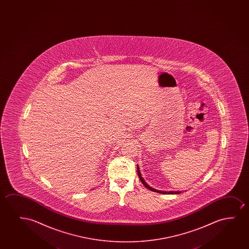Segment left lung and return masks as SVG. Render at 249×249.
I'll use <instances>...</instances> for the list:
<instances>
[{"label": "left lung", "instance_id": "left-lung-1", "mask_svg": "<svg viewBox=\"0 0 249 249\" xmlns=\"http://www.w3.org/2000/svg\"><path fill=\"white\" fill-rule=\"evenodd\" d=\"M137 172H138V175H139V178H140V181L142 182V184H143V185H144V186H145V187L147 188V189H149L150 191H154V192H157V193H160V194L174 195L179 194V193H181V191H159V190H156V189H154V188L151 187V186H150L149 184H147L146 182H145V181H144V179H143V177L141 176V173H140V167H139V165H137Z\"/></svg>", "mask_w": 249, "mask_h": 249}]
</instances>
